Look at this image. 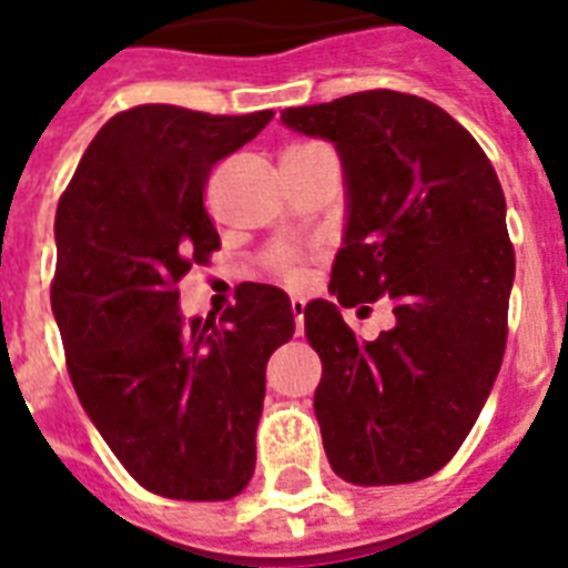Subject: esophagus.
Wrapping results in <instances>:
<instances>
[{"instance_id":"1","label":"esophagus","mask_w":568,"mask_h":568,"mask_svg":"<svg viewBox=\"0 0 568 568\" xmlns=\"http://www.w3.org/2000/svg\"><path fill=\"white\" fill-rule=\"evenodd\" d=\"M303 312H306V301H303V297H292V315L294 321H297V333H301L303 327Z\"/></svg>"}]
</instances>
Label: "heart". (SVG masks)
Listing matches in <instances>:
<instances>
[{
  "instance_id": "heart-1",
  "label": "heart",
  "mask_w": 568,
  "mask_h": 568,
  "mask_svg": "<svg viewBox=\"0 0 568 568\" xmlns=\"http://www.w3.org/2000/svg\"><path fill=\"white\" fill-rule=\"evenodd\" d=\"M267 271L280 276L285 285H303L306 283V256L294 247H276L267 253Z\"/></svg>"
}]
</instances>
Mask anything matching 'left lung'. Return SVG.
Returning <instances> with one entry per match:
<instances>
[{"mask_svg":"<svg viewBox=\"0 0 568 568\" xmlns=\"http://www.w3.org/2000/svg\"><path fill=\"white\" fill-rule=\"evenodd\" d=\"M283 123L333 141L345 164L351 214L329 292L396 312L374 343L336 303L303 312L329 466L356 486L424 480L466 442L507 347L516 253L498 173L468 129L415 93H351L285 109Z\"/></svg>","mask_w":568,"mask_h":568,"instance_id":"left-lung-1","label":"left lung"}]
</instances>
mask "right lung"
<instances>
[{
	"label": "right lung",
	"mask_w": 568,
	"mask_h": 568,
	"mask_svg": "<svg viewBox=\"0 0 568 568\" xmlns=\"http://www.w3.org/2000/svg\"><path fill=\"white\" fill-rule=\"evenodd\" d=\"M271 118L120 111L58 200L49 301L75 395L129 475L176 501H230L250 484L265 365L294 333L274 285L244 283L221 318L189 324L176 288L221 250L209 173Z\"/></svg>",
	"instance_id": "obj_1"
}]
</instances>
